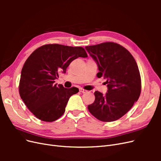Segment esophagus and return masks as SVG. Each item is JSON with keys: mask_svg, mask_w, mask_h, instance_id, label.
I'll return each mask as SVG.
<instances>
[{"mask_svg": "<svg viewBox=\"0 0 161 161\" xmlns=\"http://www.w3.org/2000/svg\"><path fill=\"white\" fill-rule=\"evenodd\" d=\"M80 92H82V93H86V92H88V91H86V90L83 89H80Z\"/></svg>", "mask_w": 161, "mask_h": 161, "instance_id": "34e87169", "label": "esophagus"}]
</instances>
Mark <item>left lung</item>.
Returning <instances> with one entry per match:
<instances>
[{
  "mask_svg": "<svg viewBox=\"0 0 161 161\" xmlns=\"http://www.w3.org/2000/svg\"><path fill=\"white\" fill-rule=\"evenodd\" d=\"M98 66V78L106 79L108 92H95L94 103L88 105L90 113L103 121H114L124 115L137 101L141 80L132 55L118 43L105 42L86 46Z\"/></svg>",
  "mask_w": 161,
  "mask_h": 161,
  "instance_id": "left-lung-1",
  "label": "left lung"
}]
</instances>
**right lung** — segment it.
I'll use <instances>...</instances> for the list:
<instances>
[{
  "label": "right lung",
  "instance_id": "add662e5",
  "mask_svg": "<svg viewBox=\"0 0 161 161\" xmlns=\"http://www.w3.org/2000/svg\"><path fill=\"white\" fill-rule=\"evenodd\" d=\"M79 57H87L83 47L60 44L41 46L29 56L21 70L19 94L36 118L51 122L64 113L70 97L79 91L64 88L54 80Z\"/></svg>",
  "mask_w": 161,
  "mask_h": 161
}]
</instances>
